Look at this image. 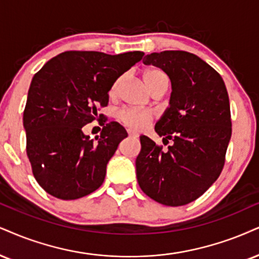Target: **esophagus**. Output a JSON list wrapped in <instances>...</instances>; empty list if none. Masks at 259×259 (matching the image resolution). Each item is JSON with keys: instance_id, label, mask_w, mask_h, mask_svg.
<instances>
[{"instance_id": "1", "label": "esophagus", "mask_w": 259, "mask_h": 259, "mask_svg": "<svg viewBox=\"0 0 259 259\" xmlns=\"http://www.w3.org/2000/svg\"><path fill=\"white\" fill-rule=\"evenodd\" d=\"M127 132H128V136L130 137H133V138H138V137H139L138 133L135 132V131H132V130H128V131H127Z\"/></svg>"}]
</instances>
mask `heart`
I'll list each match as a JSON object with an SVG mask.
<instances>
[{
  "mask_svg": "<svg viewBox=\"0 0 259 259\" xmlns=\"http://www.w3.org/2000/svg\"><path fill=\"white\" fill-rule=\"evenodd\" d=\"M121 81H122V78H117L116 80L114 81V84L111 85L109 91L111 97H114V96L117 94ZM143 81H144L145 86L151 92L154 91L155 89L162 88V86L168 88L169 85L168 75L165 74L162 69L154 68V67L144 71V73H143ZM117 119L120 120L121 123H123L124 126L128 127V128L139 131L145 128V127L151 122L152 119H154V116H152V114L150 113V111L144 109H123L120 111L119 115H117Z\"/></svg>",
  "mask_w": 259,
  "mask_h": 259,
  "instance_id": "heart-1",
  "label": "heart"
}]
</instances>
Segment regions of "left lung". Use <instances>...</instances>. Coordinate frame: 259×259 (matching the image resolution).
<instances>
[{
	"label": "left lung",
	"instance_id": "obj_1",
	"mask_svg": "<svg viewBox=\"0 0 259 259\" xmlns=\"http://www.w3.org/2000/svg\"><path fill=\"white\" fill-rule=\"evenodd\" d=\"M144 63L158 67L170 79V105L155 131L174 144L162 150L140 137L137 179L156 202L186 205L218 180L225 165L232 136L227 89L221 75L194 54L165 50L146 55Z\"/></svg>",
	"mask_w": 259,
	"mask_h": 259
}]
</instances>
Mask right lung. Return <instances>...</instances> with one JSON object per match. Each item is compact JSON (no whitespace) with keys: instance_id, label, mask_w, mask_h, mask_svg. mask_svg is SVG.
Returning <instances> with one entry per match:
<instances>
[{"instance_id":"obj_1","label":"right lung","mask_w":259,"mask_h":259,"mask_svg":"<svg viewBox=\"0 0 259 259\" xmlns=\"http://www.w3.org/2000/svg\"><path fill=\"white\" fill-rule=\"evenodd\" d=\"M144 56L142 52L108 55L65 52L34 74L24 110L26 152L32 173L46 192L63 200L78 199L103 184L105 169L127 137L120 123L105 122L96 142L82 127L107 107L111 85Z\"/></svg>"}]
</instances>
